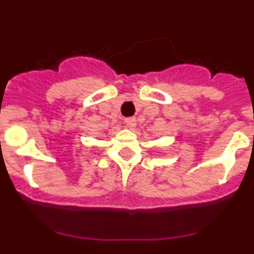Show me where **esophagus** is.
<instances>
[{
    "instance_id": "34e87169",
    "label": "esophagus",
    "mask_w": 254,
    "mask_h": 254,
    "mask_svg": "<svg viewBox=\"0 0 254 254\" xmlns=\"http://www.w3.org/2000/svg\"><path fill=\"white\" fill-rule=\"evenodd\" d=\"M125 123H126V127H127V128L133 129L134 127H136V125H137V121H136V118H134V117H129V118H126Z\"/></svg>"
}]
</instances>
